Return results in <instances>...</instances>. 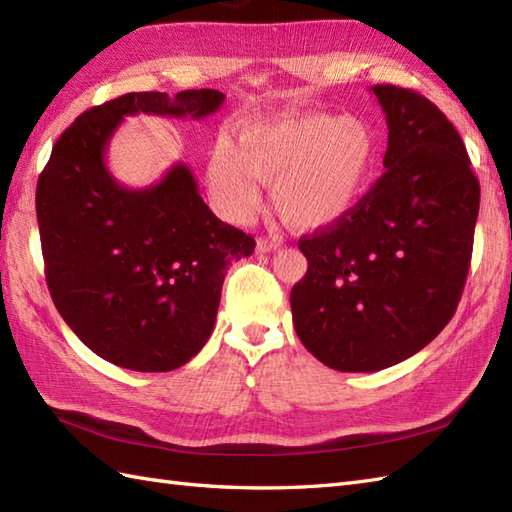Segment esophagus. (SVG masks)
<instances>
[{
    "instance_id": "1",
    "label": "esophagus",
    "mask_w": 512,
    "mask_h": 512,
    "mask_svg": "<svg viewBox=\"0 0 512 512\" xmlns=\"http://www.w3.org/2000/svg\"><path fill=\"white\" fill-rule=\"evenodd\" d=\"M277 248H281V242L272 240V237H259V240H257V251L259 253H272V251H277Z\"/></svg>"
}]
</instances>
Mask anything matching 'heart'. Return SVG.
Listing matches in <instances>:
<instances>
[{"label":"heart","mask_w":512,"mask_h":512,"mask_svg":"<svg viewBox=\"0 0 512 512\" xmlns=\"http://www.w3.org/2000/svg\"><path fill=\"white\" fill-rule=\"evenodd\" d=\"M375 157V137L360 117L283 115L246 126L231 148H213L207 178L220 209L235 222L261 205L272 183L279 216L296 229H323L353 211Z\"/></svg>","instance_id":"1"}]
</instances>
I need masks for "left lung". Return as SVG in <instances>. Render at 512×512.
Segmentation results:
<instances>
[{
	"mask_svg": "<svg viewBox=\"0 0 512 512\" xmlns=\"http://www.w3.org/2000/svg\"><path fill=\"white\" fill-rule=\"evenodd\" d=\"M386 113L384 174L340 222L299 240L296 336L325 366L373 373L408 360L456 314L480 183L445 113L421 93L375 85Z\"/></svg>",
	"mask_w": 512,
	"mask_h": 512,
	"instance_id": "8db88e82",
	"label": "left lung"
}]
</instances>
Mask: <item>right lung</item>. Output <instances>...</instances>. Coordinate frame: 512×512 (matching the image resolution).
Wrapping results in <instances>:
<instances>
[{"label":"right lung","instance_id":"obj_1","mask_svg":"<svg viewBox=\"0 0 512 512\" xmlns=\"http://www.w3.org/2000/svg\"><path fill=\"white\" fill-rule=\"evenodd\" d=\"M224 93H126L82 113L39 176L37 220L45 279L71 331L115 366L163 373L205 347L231 261L255 240L213 216L185 163L159 183L128 189L106 168L124 117L216 113Z\"/></svg>","mask_w":512,"mask_h":512}]
</instances>
